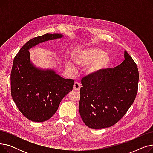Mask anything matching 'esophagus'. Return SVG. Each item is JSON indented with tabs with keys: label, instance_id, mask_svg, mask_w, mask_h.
<instances>
[{
	"label": "esophagus",
	"instance_id": "esophagus-1",
	"mask_svg": "<svg viewBox=\"0 0 153 153\" xmlns=\"http://www.w3.org/2000/svg\"><path fill=\"white\" fill-rule=\"evenodd\" d=\"M80 89H81V85H80V84L79 82H75L74 84V85H73V90L74 91H79L80 90Z\"/></svg>",
	"mask_w": 153,
	"mask_h": 153
}]
</instances>
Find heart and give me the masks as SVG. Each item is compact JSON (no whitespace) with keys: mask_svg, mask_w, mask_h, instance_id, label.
<instances>
[{"mask_svg":"<svg viewBox=\"0 0 153 153\" xmlns=\"http://www.w3.org/2000/svg\"><path fill=\"white\" fill-rule=\"evenodd\" d=\"M71 59L79 68H87V73L91 76H97L102 71L107 69L111 63V58L108 54L97 48H79L71 54ZM66 68L74 72L75 66L71 62L66 64Z\"/></svg>","mask_w":153,"mask_h":153,"instance_id":"1","label":"heart"}]
</instances>
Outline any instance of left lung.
Wrapping results in <instances>:
<instances>
[{"instance_id": "8db88e82", "label": "left lung", "mask_w": 153, "mask_h": 153, "mask_svg": "<svg viewBox=\"0 0 153 153\" xmlns=\"http://www.w3.org/2000/svg\"><path fill=\"white\" fill-rule=\"evenodd\" d=\"M124 61L97 76L84 77L80 90V115L92 129L115 125L126 113L138 91L139 73L136 63L126 51Z\"/></svg>"}]
</instances>
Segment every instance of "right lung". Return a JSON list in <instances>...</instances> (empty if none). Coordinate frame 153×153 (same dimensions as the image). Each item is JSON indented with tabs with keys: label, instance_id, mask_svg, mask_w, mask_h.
<instances>
[{
	"label": "right lung",
	"instance_id": "obj_1",
	"mask_svg": "<svg viewBox=\"0 0 153 153\" xmlns=\"http://www.w3.org/2000/svg\"><path fill=\"white\" fill-rule=\"evenodd\" d=\"M63 37L59 33H47L32 38L13 59L10 75L12 97L21 113L31 121L49 120L58 110L64 96L72 90L74 80L62 77L53 69L38 68L30 59L29 50L32 48Z\"/></svg>",
	"mask_w": 153,
	"mask_h": 153
}]
</instances>
